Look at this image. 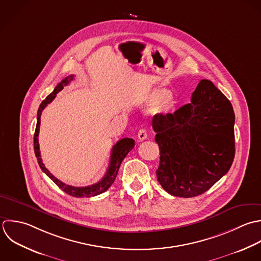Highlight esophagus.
Wrapping results in <instances>:
<instances>
[{
  "instance_id": "obj_1",
  "label": "esophagus",
  "mask_w": 261,
  "mask_h": 261,
  "mask_svg": "<svg viewBox=\"0 0 261 261\" xmlns=\"http://www.w3.org/2000/svg\"><path fill=\"white\" fill-rule=\"evenodd\" d=\"M137 136H138V140H139V141L145 140V139L147 138V131H146V129H140V130L138 131Z\"/></svg>"
}]
</instances>
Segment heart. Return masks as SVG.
I'll return each instance as SVG.
<instances>
[{
  "instance_id": "b5f03b06",
  "label": "heart",
  "mask_w": 261,
  "mask_h": 261,
  "mask_svg": "<svg viewBox=\"0 0 261 261\" xmlns=\"http://www.w3.org/2000/svg\"><path fill=\"white\" fill-rule=\"evenodd\" d=\"M162 101V107L169 109L173 105V97L165 89H155L147 97V102L150 105H156Z\"/></svg>"
}]
</instances>
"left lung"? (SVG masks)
Wrapping results in <instances>:
<instances>
[{
	"label": "left lung",
	"instance_id": "8db88e82",
	"mask_svg": "<svg viewBox=\"0 0 261 261\" xmlns=\"http://www.w3.org/2000/svg\"><path fill=\"white\" fill-rule=\"evenodd\" d=\"M235 114L230 100L202 79L191 102L152 118L160 147L158 181L171 195L194 197L212 188L235 158Z\"/></svg>",
	"mask_w": 261,
	"mask_h": 261
}]
</instances>
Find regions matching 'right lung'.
I'll list each match as a JSON object with an SVG mask.
<instances>
[{
	"label": "right lung",
	"instance_id": "right-lung-1",
	"mask_svg": "<svg viewBox=\"0 0 261 261\" xmlns=\"http://www.w3.org/2000/svg\"><path fill=\"white\" fill-rule=\"evenodd\" d=\"M74 79V75H69L67 76L65 79H63L54 89V91L48 94L46 96V98L44 100H42V102L40 103L38 111H37V122H36V128H35V132H34V137H33V147H34V153L35 156L37 159V163L40 167V169L42 170V172L50 179L54 181V183L61 188L64 192H66L67 194L74 196V197H91V196H96L98 194L103 193L105 191H107L112 184L114 183L119 168L121 166V163L123 162V160L126 158V155L128 154V152L134 147L135 145V141L132 138H123L121 140H119L112 149V153H111V161H110V166L108 168V171L106 173V175L103 176V178L90 186H86V187H74V186H70L67 185L63 182H61L60 180H58L56 177H54L48 170L45 168V166L42 163V160L40 158V151H39V144H38V133H39V127H40V116H41V112L42 110L47 106V103H49L57 95L58 92H60L65 86H67L72 80Z\"/></svg>",
	"mask_w": 261,
	"mask_h": 261
}]
</instances>
